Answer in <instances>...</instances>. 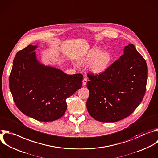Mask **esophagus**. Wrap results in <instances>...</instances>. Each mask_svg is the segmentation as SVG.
I'll list each match as a JSON object with an SVG mask.
<instances>
[{
  "label": "esophagus",
  "instance_id": "1",
  "mask_svg": "<svg viewBox=\"0 0 158 158\" xmlns=\"http://www.w3.org/2000/svg\"><path fill=\"white\" fill-rule=\"evenodd\" d=\"M87 82V79L86 78H84V79H83V81H82V85H83V86H85V85H86Z\"/></svg>",
  "mask_w": 158,
  "mask_h": 158
}]
</instances>
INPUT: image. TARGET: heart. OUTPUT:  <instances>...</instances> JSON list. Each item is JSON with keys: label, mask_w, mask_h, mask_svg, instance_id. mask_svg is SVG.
Segmentation results:
<instances>
[{"label": "heart", "mask_w": 158, "mask_h": 158, "mask_svg": "<svg viewBox=\"0 0 158 158\" xmlns=\"http://www.w3.org/2000/svg\"><path fill=\"white\" fill-rule=\"evenodd\" d=\"M101 49L94 48L79 61L80 64H90V68L91 71L96 74H98L106 71L110 64L112 56L109 52H102Z\"/></svg>", "instance_id": "1"}]
</instances>
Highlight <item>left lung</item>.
<instances>
[{"mask_svg":"<svg viewBox=\"0 0 158 158\" xmlns=\"http://www.w3.org/2000/svg\"><path fill=\"white\" fill-rule=\"evenodd\" d=\"M148 68L133 44L106 71L89 76L86 106L90 116L101 122H116L130 115L146 92Z\"/></svg>","mask_w":158,"mask_h":158,"instance_id":"1","label":"left lung"}]
</instances>
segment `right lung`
Returning <instances> with one entry per match:
<instances>
[{"label": "right lung", "instance_id": "add662e5", "mask_svg": "<svg viewBox=\"0 0 158 158\" xmlns=\"http://www.w3.org/2000/svg\"><path fill=\"white\" fill-rule=\"evenodd\" d=\"M30 44L19 51L13 61L9 87L17 108L40 122H52L64 115L66 100L82 87L83 76L68 75L37 60Z\"/></svg>", "mask_w": 158, "mask_h": 158}]
</instances>
